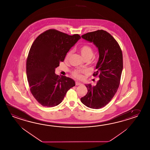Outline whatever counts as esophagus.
<instances>
[{
	"label": "esophagus",
	"instance_id": "1",
	"mask_svg": "<svg viewBox=\"0 0 150 150\" xmlns=\"http://www.w3.org/2000/svg\"><path fill=\"white\" fill-rule=\"evenodd\" d=\"M75 85H76V86H81V85H82V84H81V83L76 82H75Z\"/></svg>",
	"mask_w": 150,
	"mask_h": 150
}]
</instances>
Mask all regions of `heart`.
<instances>
[{"label": "heart", "mask_w": 150, "mask_h": 150, "mask_svg": "<svg viewBox=\"0 0 150 150\" xmlns=\"http://www.w3.org/2000/svg\"><path fill=\"white\" fill-rule=\"evenodd\" d=\"M80 52L81 55L84 59L87 58H91L93 55V50L91 46L85 44L81 46L80 48ZM72 54V51H70L68 52L65 57V60H68L70 58V56ZM88 73V71L86 69H77L74 71L72 74L74 77L77 79H82L83 76V74H86Z\"/></svg>", "instance_id": "heart-1"}]
</instances>
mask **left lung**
Wrapping results in <instances>:
<instances>
[{
	"mask_svg": "<svg viewBox=\"0 0 150 150\" xmlns=\"http://www.w3.org/2000/svg\"><path fill=\"white\" fill-rule=\"evenodd\" d=\"M81 37L98 47L97 70L93 76H98L100 80L96 86L86 85L88 92L81 101L89 108L99 109L109 103L119 88L123 69L122 50L116 40L106 31L90 32Z\"/></svg>",
	"mask_w": 150,
	"mask_h": 150,
	"instance_id": "1",
	"label": "left lung"
}]
</instances>
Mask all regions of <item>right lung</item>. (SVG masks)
I'll list each match as a JSON object with an SVG mask.
<instances>
[{
    "label": "right lung",
    "instance_id": "add662e5",
    "mask_svg": "<svg viewBox=\"0 0 150 150\" xmlns=\"http://www.w3.org/2000/svg\"><path fill=\"white\" fill-rule=\"evenodd\" d=\"M80 38L78 34L71 36L52 29L40 34L31 46L26 63L28 82L31 93L43 106L60 104L75 86L73 79L56 75L55 69Z\"/></svg>",
    "mask_w": 150,
    "mask_h": 150
}]
</instances>
